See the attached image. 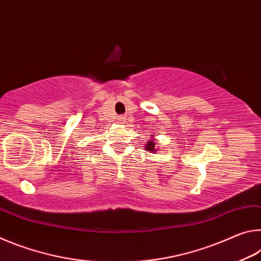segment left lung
<instances>
[{"label":"left lung","instance_id":"obj_1","mask_svg":"<svg viewBox=\"0 0 261 261\" xmlns=\"http://www.w3.org/2000/svg\"><path fill=\"white\" fill-rule=\"evenodd\" d=\"M145 149H146L147 152H156V148H155V140L152 139L151 141H147V144L145 145Z\"/></svg>","mask_w":261,"mask_h":261}]
</instances>
